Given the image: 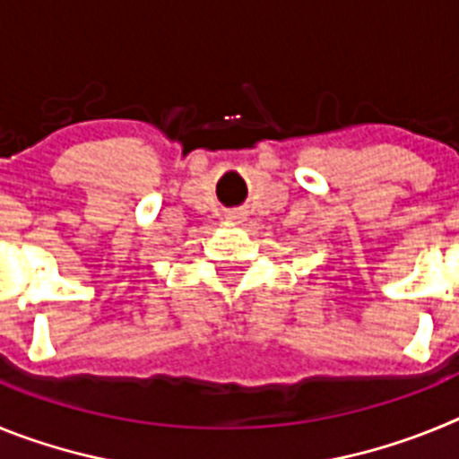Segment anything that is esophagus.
I'll list each match as a JSON object with an SVG mask.
<instances>
[{
  "mask_svg": "<svg viewBox=\"0 0 459 459\" xmlns=\"http://www.w3.org/2000/svg\"><path fill=\"white\" fill-rule=\"evenodd\" d=\"M227 221H230V222H243V211H230V213H227Z\"/></svg>",
  "mask_w": 459,
  "mask_h": 459,
  "instance_id": "34e87169",
  "label": "esophagus"
}]
</instances>
